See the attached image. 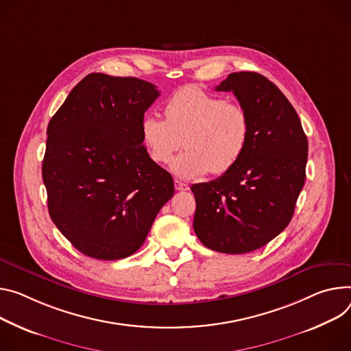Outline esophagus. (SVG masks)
<instances>
[{
    "label": "esophagus",
    "mask_w": 351,
    "mask_h": 351,
    "mask_svg": "<svg viewBox=\"0 0 351 351\" xmlns=\"http://www.w3.org/2000/svg\"><path fill=\"white\" fill-rule=\"evenodd\" d=\"M175 189L178 190V192H184V190H189V186L184 183V182H180V180H175Z\"/></svg>",
    "instance_id": "34e87169"
}]
</instances>
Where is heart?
I'll return each instance as SVG.
<instances>
[{"instance_id":"b5f03b06","label":"heart","mask_w":351,"mask_h":351,"mask_svg":"<svg viewBox=\"0 0 351 351\" xmlns=\"http://www.w3.org/2000/svg\"><path fill=\"white\" fill-rule=\"evenodd\" d=\"M245 109L197 86L175 92L165 105V119L147 114L140 127L141 143L151 161L165 165L180 148L186 151L172 164V172L184 179L211 171L221 175L241 159L249 140Z\"/></svg>"}]
</instances>
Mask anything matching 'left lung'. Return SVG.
Masks as SVG:
<instances>
[{
  "instance_id": "1",
  "label": "left lung",
  "mask_w": 351,
  "mask_h": 351,
  "mask_svg": "<svg viewBox=\"0 0 351 351\" xmlns=\"http://www.w3.org/2000/svg\"><path fill=\"white\" fill-rule=\"evenodd\" d=\"M215 90L235 95L249 117V140L230 171L192 186L193 228L211 250L247 253L290 224L305 182L308 140L295 109L266 77L232 73Z\"/></svg>"
}]
</instances>
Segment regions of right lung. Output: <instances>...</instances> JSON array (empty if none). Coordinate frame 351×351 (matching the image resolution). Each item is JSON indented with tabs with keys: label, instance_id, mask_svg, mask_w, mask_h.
<instances>
[{
	"label": "right lung",
	"instance_id": "add662e5",
	"mask_svg": "<svg viewBox=\"0 0 351 351\" xmlns=\"http://www.w3.org/2000/svg\"><path fill=\"white\" fill-rule=\"evenodd\" d=\"M158 97L147 81L92 73L47 125L42 173L49 214L89 258L117 261L137 252L173 196L171 173L151 161L140 136Z\"/></svg>",
	"mask_w": 351,
	"mask_h": 351
}]
</instances>
